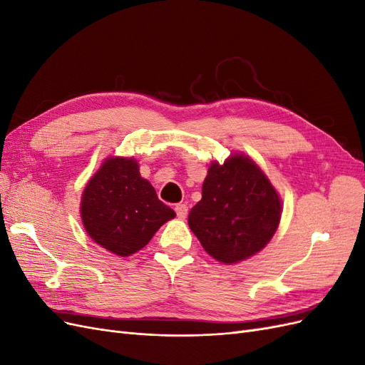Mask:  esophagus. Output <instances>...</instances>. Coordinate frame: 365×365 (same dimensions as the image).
Returning a JSON list of instances; mask_svg holds the SVG:
<instances>
[{
  "instance_id": "esophagus-1",
  "label": "esophagus",
  "mask_w": 365,
  "mask_h": 365,
  "mask_svg": "<svg viewBox=\"0 0 365 365\" xmlns=\"http://www.w3.org/2000/svg\"><path fill=\"white\" fill-rule=\"evenodd\" d=\"M175 212H176V216H178L180 219H184L187 216V213H189V207H187L185 204H176Z\"/></svg>"
}]
</instances>
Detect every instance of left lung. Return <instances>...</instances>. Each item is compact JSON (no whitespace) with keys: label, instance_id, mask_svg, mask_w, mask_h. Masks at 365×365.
<instances>
[{"label":"left lung","instance_id":"1","mask_svg":"<svg viewBox=\"0 0 365 365\" xmlns=\"http://www.w3.org/2000/svg\"><path fill=\"white\" fill-rule=\"evenodd\" d=\"M280 216V197L269 180L248 157L233 155L210 165L189 227L210 256L236 263L268 244Z\"/></svg>","mask_w":365,"mask_h":365}]
</instances>
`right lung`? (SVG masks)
Masks as SVG:
<instances>
[{
  "label": "right lung",
  "mask_w": 365,
  "mask_h": 365,
  "mask_svg": "<svg viewBox=\"0 0 365 365\" xmlns=\"http://www.w3.org/2000/svg\"><path fill=\"white\" fill-rule=\"evenodd\" d=\"M81 215L96 244L121 257L146 247L157 230L175 217L132 158H108L102 164L85 187Z\"/></svg>",
  "instance_id": "right-lung-1"
}]
</instances>
